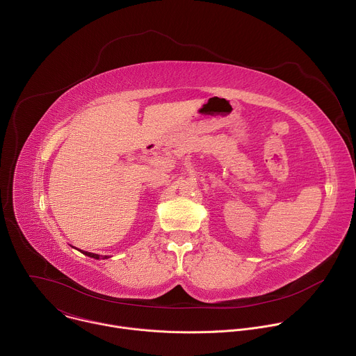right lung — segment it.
Masks as SVG:
<instances>
[{
    "label": "right lung",
    "mask_w": 356,
    "mask_h": 356,
    "mask_svg": "<svg viewBox=\"0 0 356 356\" xmlns=\"http://www.w3.org/2000/svg\"><path fill=\"white\" fill-rule=\"evenodd\" d=\"M84 255H87V257H90V258H94V259H99L101 257L99 255H97V253H91V252H83ZM103 259H108V257H103Z\"/></svg>",
    "instance_id": "add662e5"
}]
</instances>
